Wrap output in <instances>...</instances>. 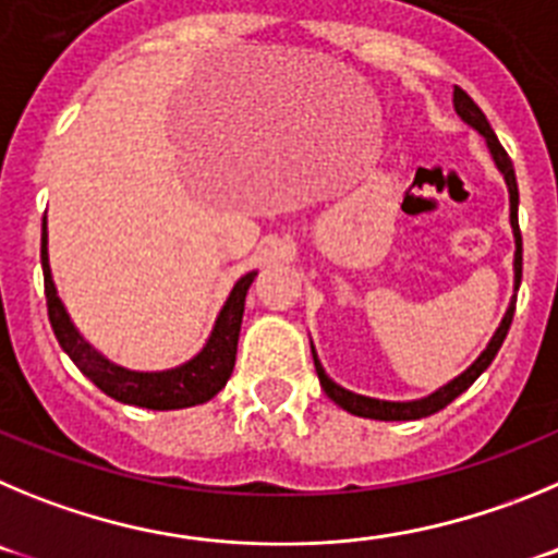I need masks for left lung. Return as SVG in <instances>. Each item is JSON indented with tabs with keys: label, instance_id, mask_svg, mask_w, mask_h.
Here are the masks:
<instances>
[{
	"label": "left lung",
	"instance_id": "obj_1",
	"mask_svg": "<svg viewBox=\"0 0 558 558\" xmlns=\"http://www.w3.org/2000/svg\"><path fill=\"white\" fill-rule=\"evenodd\" d=\"M453 108H456V113L461 117V122L470 124L475 133L484 135L486 149H489L492 160H495V167H498V172L504 174L506 189H509V222H511V233H514V298H511V303H509V308H506L504 319H500L498 330L492 333L489 344L481 350L478 359L466 366L464 373L456 375L453 380H448V384L439 386V389L430 391V395H425V398H420V400H378V398H366V395H355V391L344 389V386H339L328 373H325L323 361H319L314 344H311L316 375H319V384H323L325 395H328V398L333 400L336 405H341L344 411H350V414H355V416H366V420H384V423H391V420H423V416H430V414H436V411H441L448 403H453L461 391H466L470 386L475 384V380H478V375L484 373L486 366L492 364V359L498 355L500 344H504L506 333H509V328H511V316H514V303H517V289H520V278H523V235H520V222H517L520 192H517L514 167H511V158L506 155V149L500 147L495 130H492L489 122H486L484 110H481L478 105L470 99V94L461 92L459 85H456V92H453Z\"/></svg>",
	"mask_w": 558,
	"mask_h": 558
}]
</instances>
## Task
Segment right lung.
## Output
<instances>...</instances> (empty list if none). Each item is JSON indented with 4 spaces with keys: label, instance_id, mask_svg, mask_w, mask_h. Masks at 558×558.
Wrapping results in <instances>:
<instances>
[{
    "label": "right lung",
    "instance_id": "right-lung-1",
    "mask_svg": "<svg viewBox=\"0 0 558 558\" xmlns=\"http://www.w3.org/2000/svg\"><path fill=\"white\" fill-rule=\"evenodd\" d=\"M49 233L47 219L41 225V267H44V291H47L49 323H52L54 336L60 348L69 359L77 364L80 373L92 380L94 386L119 400V403L138 405V409L153 411H172L189 409V405L208 403L214 395L225 389L230 373L235 366V348H239V330H242L244 300L255 280L253 272L242 275L230 289L222 311L217 314V323L210 328V336L205 339L203 350L192 355L183 364L172 369H155V373H142V369H128L122 364H113L108 355L99 353L92 341L85 339L72 323L66 305L58 298V286L52 280V267H49Z\"/></svg>",
    "mask_w": 558,
    "mask_h": 558
}]
</instances>
